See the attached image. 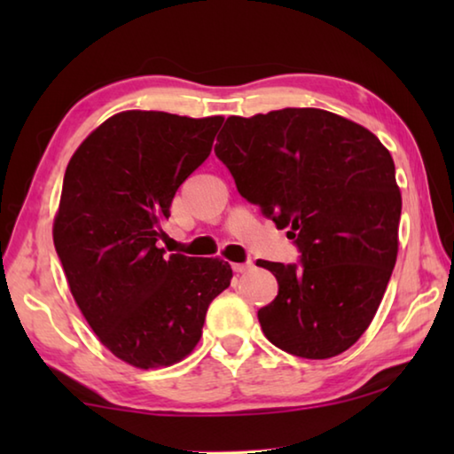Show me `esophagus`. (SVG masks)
Returning <instances> with one entry per match:
<instances>
[{"mask_svg": "<svg viewBox=\"0 0 454 454\" xmlns=\"http://www.w3.org/2000/svg\"><path fill=\"white\" fill-rule=\"evenodd\" d=\"M252 268H254V264H252V262H234V264H232V270H234L236 274H244V272L252 270Z\"/></svg>", "mask_w": 454, "mask_h": 454, "instance_id": "1", "label": "esophagus"}]
</instances>
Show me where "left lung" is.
<instances>
[{
  "label": "left lung",
  "mask_w": 454,
  "mask_h": 454,
  "mask_svg": "<svg viewBox=\"0 0 454 454\" xmlns=\"http://www.w3.org/2000/svg\"><path fill=\"white\" fill-rule=\"evenodd\" d=\"M216 156L236 188L302 252V266L258 260L278 296L258 310L274 347L322 360L371 326L398 254L403 198L371 129L318 107L230 116Z\"/></svg>",
  "instance_id": "1"
}]
</instances>
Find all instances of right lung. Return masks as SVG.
<instances>
[{
	"label": "right lung",
	"mask_w": 454,
	"mask_h": 454,
	"mask_svg": "<svg viewBox=\"0 0 454 454\" xmlns=\"http://www.w3.org/2000/svg\"><path fill=\"white\" fill-rule=\"evenodd\" d=\"M224 118L128 110L99 124L66 168L53 244L99 342L136 368L186 358L230 286L220 258L166 256L158 240L180 184L210 156Z\"/></svg>",
	"instance_id": "add662e5"
}]
</instances>
